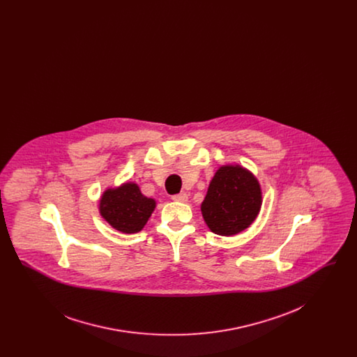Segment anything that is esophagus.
<instances>
[{"label": "esophagus", "mask_w": 357, "mask_h": 357, "mask_svg": "<svg viewBox=\"0 0 357 357\" xmlns=\"http://www.w3.org/2000/svg\"><path fill=\"white\" fill-rule=\"evenodd\" d=\"M172 201H175V202H183V204H186L187 201H188V195H187L186 192H181V194L172 195Z\"/></svg>", "instance_id": "esophagus-1"}]
</instances>
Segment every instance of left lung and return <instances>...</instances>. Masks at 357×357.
Returning a JSON list of instances; mask_svg holds the SVG:
<instances>
[{
    "label": "left lung",
    "instance_id": "8db88e82",
    "mask_svg": "<svg viewBox=\"0 0 357 357\" xmlns=\"http://www.w3.org/2000/svg\"><path fill=\"white\" fill-rule=\"evenodd\" d=\"M261 206L262 190L255 174L241 165H223L210 181L201 211L214 234L230 237L250 227Z\"/></svg>",
    "mask_w": 357,
    "mask_h": 357
}]
</instances>
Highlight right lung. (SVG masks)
I'll list each match as a JSON object with an SVG mask.
<instances>
[{
    "mask_svg": "<svg viewBox=\"0 0 357 357\" xmlns=\"http://www.w3.org/2000/svg\"><path fill=\"white\" fill-rule=\"evenodd\" d=\"M156 207V201L142 194L135 182H124L118 187H108L99 199L102 220L124 234L139 233Z\"/></svg>",
    "mask_w": 357,
    "mask_h": 357,
    "instance_id": "obj_1",
    "label": "right lung"
}]
</instances>
